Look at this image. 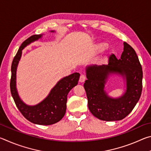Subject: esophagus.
<instances>
[{"label":"esophagus","mask_w":151,"mask_h":151,"mask_svg":"<svg viewBox=\"0 0 151 151\" xmlns=\"http://www.w3.org/2000/svg\"><path fill=\"white\" fill-rule=\"evenodd\" d=\"M86 80V76L84 74H82L80 76V78H79V82L80 83H84Z\"/></svg>","instance_id":"obj_1"}]
</instances>
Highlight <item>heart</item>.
I'll return each mask as SVG.
<instances>
[{"label":"heart","instance_id":"b5f03b06","mask_svg":"<svg viewBox=\"0 0 151 151\" xmlns=\"http://www.w3.org/2000/svg\"><path fill=\"white\" fill-rule=\"evenodd\" d=\"M107 48V45L105 44V43H101V44L98 45L96 47V49L97 51L99 52H102L106 49Z\"/></svg>","mask_w":151,"mask_h":151}]
</instances>
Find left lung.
Returning a JSON list of instances; mask_svg holds the SVG:
<instances>
[{"mask_svg": "<svg viewBox=\"0 0 151 151\" xmlns=\"http://www.w3.org/2000/svg\"><path fill=\"white\" fill-rule=\"evenodd\" d=\"M119 74L126 80V91L118 98L109 97L104 87L109 75ZM84 84L88 106L93 115L102 121H120L125 118L139 101L142 88V70L135 50L126 42L120 59L109 57L108 65L88 66Z\"/></svg>", "mask_w": 151, "mask_h": 151, "instance_id": "8db88e82", "label": "left lung"}]
</instances>
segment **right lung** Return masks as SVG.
I'll use <instances>...</instances> for the list:
<instances>
[{
	"instance_id": "obj_1",
	"label": "right lung",
	"mask_w": 151,
	"mask_h": 151,
	"mask_svg": "<svg viewBox=\"0 0 151 151\" xmlns=\"http://www.w3.org/2000/svg\"><path fill=\"white\" fill-rule=\"evenodd\" d=\"M42 36V35H32L22 43L12 63L10 86L12 96L18 109L28 121L37 124L50 125L60 121L65 116L68 93L78 84L80 74L75 73L60 79L51 89L48 95L39 104L34 106L25 104L20 99L16 87L17 66L21 57L22 49L31 42L40 39Z\"/></svg>"
}]
</instances>
